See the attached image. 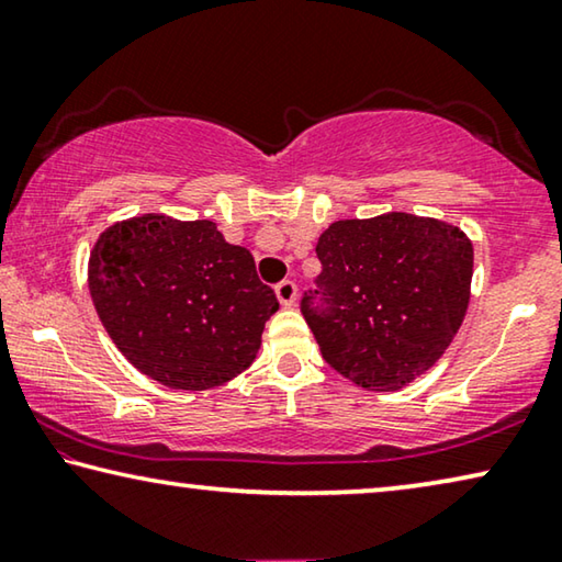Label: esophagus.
I'll return each mask as SVG.
<instances>
[{
  "label": "esophagus",
  "instance_id": "1",
  "mask_svg": "<svg viewBox=\"0 0 562 562\" xmlns=\"http://www.w3.org/2000/svg\"><path fill=\"white\" fill-rule=\"evenodd\" d=\"M274 292H278V300L282 305H295L297 300V284L292 280H282L278 282V288H274Z\"/></svg>",
  "mask_w": 562,
  "mask_h": 562
}]
</instances>
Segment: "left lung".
<instances>
[{
    "label": "left lung",
    "instance_id": "obj_1",
    "mask_svg": "<svg viewBox=\"0 0 562 562\" xmlns=\"http://www.w3.org/2000/svg\"><path fill=\"white\" fill-rule=\"evenodd\" d=\"M321 274L300 310L325 361L371 391H393L439 361L469 305L474 252L447 222L391 212L333 222Z\"/></svg>",
    "mask_w": 562,
    "mask_h": 562
}]
</instances>
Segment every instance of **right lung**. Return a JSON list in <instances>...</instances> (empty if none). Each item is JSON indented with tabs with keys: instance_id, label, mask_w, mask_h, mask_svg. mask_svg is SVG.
Returning a JSON list of instances; mask_svg holds the SVG:
<instances>
[{
	"instance_id": "add662e5",
	"label": "right lung",
	"mask_w": 562,
	"mask_h": 562,
	"mask_svg": "<svg viewBox=\"0 0 562 562\" xmlns=\"http://www.w3.org/2000/svg\"><path fill=\"white\" fill-rule=\"evenodd\" d=\"M90 297L115 346L169 389L222 386L255 361L274 290L214 222L133 216L100 234Z\"/></svg>"
}]
</instances>
